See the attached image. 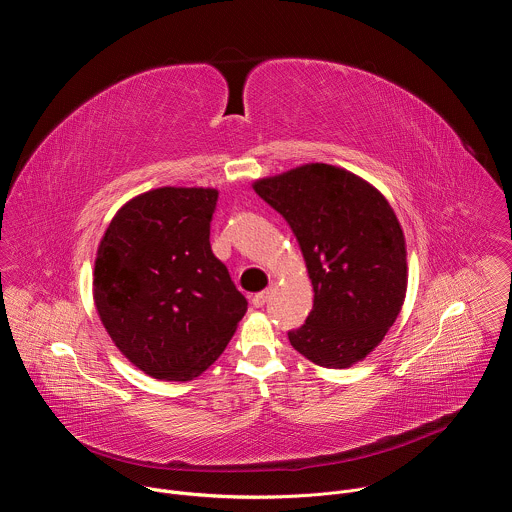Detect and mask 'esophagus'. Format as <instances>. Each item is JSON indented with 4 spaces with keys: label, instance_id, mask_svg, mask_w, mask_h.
<instances>
[{
    "label": "esophagus",
    "instance_id": "esophagus-1",
    "mask_svg": "<svg viewBox=\"0 0 512 512\" xmlns=\"http://www.w3.org/2000/svg\"><path fill=\"white\" fill-rule=\"evenodd\" d=\"M271 296H273V287H269L265 291H259V294L253 296V306L255 308H263L271 300Z\"/></svg>",
    "mask_w": 512,
    "mask_h": 512
}]
</instances>
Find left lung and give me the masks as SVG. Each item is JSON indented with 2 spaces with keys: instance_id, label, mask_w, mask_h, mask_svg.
I'll use <instances>...</instances> for the list:
<instances>
[{
  "instance_id": "8db88e82",
  "label": "left lung",
  "mask_w": 512,
  "mask_h": 512,
  "mask_svg": "<svg viewBox=\"0 0 512 512\" xmlns=\"http://www.w3.org/2000/svg\"><path fill=\"white\" fill-rule=\"evenodd\" d=\"M253 190L294 231L314 287L306 324L289 342L324 369L367 358L395 324L407 294V245L389 200L330 164L259 178Z\"/></svg>"
}]
</instances>
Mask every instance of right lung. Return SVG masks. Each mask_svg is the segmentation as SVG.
<instances>
[{
  "mask_svg": "<svg viewBox=\"0 0 512 512\" xmlns=\"http://www.w3.org/2000/svg\"><path fill=\"white\" fill-rule=\"evenodd\" d=\"M216 188L162 186L127 200L97 247L93 300L141 373L186 383L223 354L247 300L210 249Z\"/></svg>",
  "mask_w": 512,
  "mask_h": 512,
  "instance_id": "right-lung-1",
  "label": "right lung"
}]
</instances>
